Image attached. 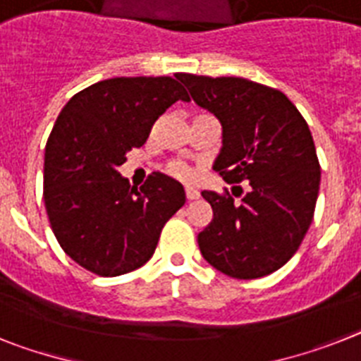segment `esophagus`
I'll list each match as a JSON object with an SVG mask.
<instances>
[{
    "label": "esophagus",
    "instance_id": "esophagus-1",
    "mask_svg": "<svg viewBox=\"0 0 361 361\" xmlns=\"http://www.w3.org/2000/svg\"><path fill=\"white\" fill-rule=\"evenodd\" d=\"M185 196H187V200H198L200 198V192L196 189H192V187H187V189H185Z\"/></svg>",
    "mask_w": 361,
    "mask_h": 361
}]
</instances>
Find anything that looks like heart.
Segmentation results:
<instances>
[{
  "mask_svg": "<svg viewBox=\"0 0 361 361\" xmlns=\"http://www.w3.org/2000/svg\"><path fill=\"white\" fill-rule=\"evenodd\" d=\"M166 172L178 178V180H189L190 176H192V169L185 161H181V159H172V161L166 163Z\"/></svg>",
  "mask_w": 361,
  "mask_h": 361,
  "instance_id": "obj_1",
  "label": "heart"
}]
</instances>
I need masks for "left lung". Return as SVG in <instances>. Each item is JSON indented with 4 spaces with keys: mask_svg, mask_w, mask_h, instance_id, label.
Instances as JSON below:
<instances>
[{
    "mask_svg": "<svg viewBox=\"0 0 361 361\" xmlns=\"http://www.w3.org/2000/svg\"><path fill=\"white\" fill-rule=\"evenodd\" d=\"M224 130L214 171L244 192L202 190L213 220L198 235L204 259L233 279H259L299 250L314 218L321 166L307 121L275 87L237 77L180 73ZM240 197V200H237Z\"/></svg>",
    "mask_w": 361,
    "mask_h": 361,
    "instance_id": "left-lung-1",
    "label": "left lung"
}]
</instances>
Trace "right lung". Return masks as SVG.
Returning <instances> with one entry per match:
<instances>
[{
	"instance_id": "obj_1",
	"label": "right lung",
	"mask_w": 361,
	"mask_h": 361,
	"mask_svg": "<svg viewBox=\"0 0 361 361\" xmlns=\"http://www.w3.org/2000/svg\"><path fill=\"white\" fill-rule=\"evenodd\" d=\"M176 101L190 99L172 77H117L78 92L60 111L45 145V211L60 247L87 271L115 277L143 266L185 204L169 176L152 172L135 189L117 171Z\"/></svg>"
}]
</instances>
